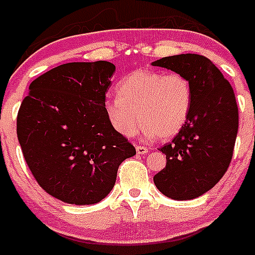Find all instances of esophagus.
I'll use <instances>...</instances> for the list:
<instances>
[{
  "label": "esophagus",
  "instance_id": "34e87169",
  "mask_svg": "<svg viewBox=\"0 0 255 255\" xmlns=\"http://www.w3.org/2000/svg\"><path fill=\"white\" fill-rule=\"evenodd\" d=\"M137 152L138 154H140V155H143V154H147L148 152V147H146V146H137Z\"/></svg>",
  "mask_w": 255,
  "mask_h": 255
}]
</instances>
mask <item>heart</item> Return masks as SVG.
Wrapping results in <instances>:
<instances>
[{
	"instance_id": "1",
	"label": "heart",
	"mask_w": 255,
	"mask_h": 255,
	"mask_svg": "<svg viewBox=\"0 0 255 255\" xmlns=\"http://www.w3.org/2000/svg\"><path fill=\"white\" fill-rule=\"evenodd\" d=\"M191 107L192 85L185 75L137 70L118 83L117 96L107 100L105 112L122 135H133L140 120L143 137L152 139L175 137L184 128Z\"/></svg>"
}]
</instances>
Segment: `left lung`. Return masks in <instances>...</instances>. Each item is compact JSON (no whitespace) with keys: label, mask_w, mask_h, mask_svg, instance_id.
Listing matches in <instances>:
<instances>
[{"label":"left lung","mask_w":255,"mask_h":255,"mask_svg":"<svg viewBox=\"0 0 255 255\" xmlns=\"http://www.w3.org/2000/svg\"><path fill=\"white\" fill-rule=\"evenodd\" d=\"M152 66L183 73L192 85V107L184 128L159 150L166 167L154 176L163 195L192 200L213 188L227 172L238 131V108L231 83L203 55L180 54Z\"/></svg>","instance_id":"1"}]
</instances>
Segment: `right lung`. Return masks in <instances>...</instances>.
<instances>
[{
	"mask_svg": "<svg viewBox=\"0 0 255 255\" xmlns=\"http://www.w3.org/2000/svg\"><path fill=\"white\" fill-rule=\"evenodd\" d=\"M115 72L104 60L55 67L32 81L18 111V140L32 176L68 204L103 200L120 164L135 155L105 112Z\"/></svg>",
	"mask_w": 255,
	"mask_h": 255,
	"instance_id": "obj_1",
	"label": "right lung"
}]
</instances>
